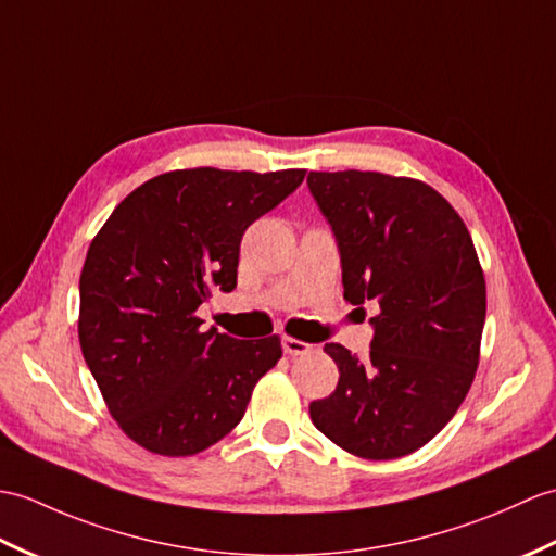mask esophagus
<instances>
[{
	"label": "esophagus",
	"instance_id": "obj_1",
	"mask_svg": "<svg viewBox=\"0 0 556 556\" xmlns=\"http://www.w3.org/2000/svg\"><path fill=\"white\" fill-rule=\"evenodd\" d=\"M281 348H283V353L287 355H291V357H295V355H305V353H309V343H305V341H299V339H293V337H281Z\"/></svg>",
	"mask_w": 556,
	"mask_h": 556
}]
</instances>
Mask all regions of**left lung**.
<instances>
[{
	"instance_id": "left-lung-1",
	"label": "left lung",
	"mask_w": 556,
	"mask_h": 556,
	"mask_svg": "<svg viewBox=\"0 0 556 556\" xmlns=\"http://www.w3.org/2000/svg\"><path fill=\"white\" fill-rule=\"evenodd\" d=\"M307 187L339 243L343 299L379 303L369 357L325 345L341 377L309 419L355 457H405L471 389L485 325L479 255L457 211L419 179L309 173Z\"/></svg>"
}]
</instances>
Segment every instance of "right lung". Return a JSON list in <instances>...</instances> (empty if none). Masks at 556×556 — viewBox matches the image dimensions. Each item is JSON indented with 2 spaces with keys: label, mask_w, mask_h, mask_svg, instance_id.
Here are the masks:
<instances>
[{
  "label": "right lung",
  "mask_w": 556,
  "mask_h": 556,
  "mask_svg": "<svg viewBox=\"0 0 556 556\" xmlns=\"http://www.w3.org/2000/svg\"><path fill=\"white\" fill-rule=\"evenodd\" d=\"M305 170L191 167L125 197L89 243L77 337L111 417L153 455L189 457L241 421L279 337L231 339L197 309L237 287L243 231Z\"/></svg>",
  "instance_id": "obj_1"
}]
</instances>
